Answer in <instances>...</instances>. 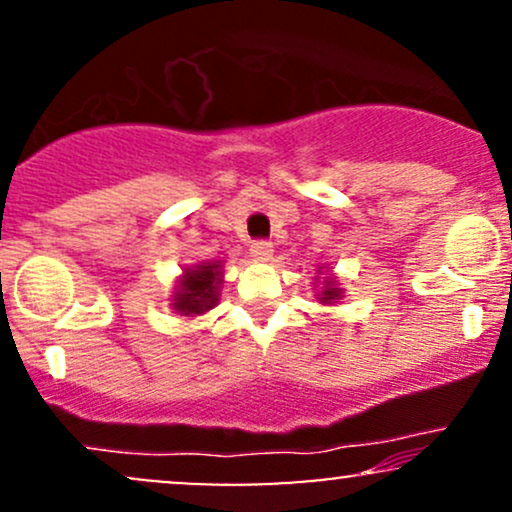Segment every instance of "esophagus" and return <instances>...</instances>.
Wrapping results in <instances>:
<instances>
[{"mask_svg":"<svg viewBox=\"0 0 512 512\" xmlns=\"http://www.w3.org/2000/svg\"><path fill=\"white\" fill-rule=\"evenodd\" d=\"M272 252H274V248H272V243H269V240H255V243L250 245V255L255 257L257 262L272 260Z\"/></svg>","mask_w":512,"mask_h":512,"instance_id":"34e87169","label":"esophagus"}]
</instances>
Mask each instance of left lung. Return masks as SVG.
Returning a JSON list of instances; mask_svg holds the SVG:
<instances>
[{"label": "left lung", "mask_w": 512, "mask_h": 512, "mask_svg": "<svg viewBox=\"0 0 512 512\" xmlns=\"http://www.w3.org/2000/svg\"><path fill=\"white\" fill-rule=\"evenodd\" d=\"M339 298H342V289L337 286V281L327 276L325 286H322V291H320V303H337Z\"/></svg>", "instance_id": "left-lung-1"}]
</instances>
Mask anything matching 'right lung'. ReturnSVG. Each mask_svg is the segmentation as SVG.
I'll return each instance as SVG.
<instances>
[{
  "mask_svg": "<svg viewBox=\"0 0 512 512\" xmlns=\"http://www.w3.org/2000/svg\"><path fill=\"white\" fill-rule=\"evenodd\" d=\"M221 276L223 272L219 262H202L185 269L178 289H175L173 310L187 317L207 313V310L219 303V286L223 281Z\"/></svg>",
  "mask_w": 512,
  "mask_h": 512,
  "instance_id": "obj_1",
  "label": "right lung"
}]
</instances>
